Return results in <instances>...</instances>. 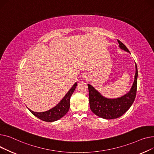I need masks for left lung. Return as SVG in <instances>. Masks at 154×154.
I'll use <instances>...</instances> for the list:
<instances>
[{
    "label": "left lung",
    "mask_w": 154,
    "mask_h": 154,
    "mask_svg": "<svg viewBox=\"0 0 154 154\" xmlns=\"http://www.w3.org/2000/svg\"><path fill=\"white\" fill-rule=\"evenodd\" d=\"M119 48L131 53L129 50L119 40ZM138 71L135 63V74L134 81L130 91L124 96L110 99L103 96L91 85L88 84L89 90V106L92 112L96 116L105 119H116L122 116L133 104L137 92Z\"/></svg>",
    "instance_id": "obj_1"
}]
</instances>
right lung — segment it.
I'll return each mask as SVG.
<instances>
[{
    "label": "right lung",
    "mask_w": 154,
    "mask_h": 154,
    "mask_svg": "<svg viewBox=\"0 0 154 154\" xmlns=\"http://www.w3.org/2000/svg\"><path fill=\"white\" fill-rule=\"evenodd\" d=\"M77 86V83H75L73 86L68 91L66 95L63 97V99L60 101V102L55 107L51 108V109L43 112H37L30 110L29 108L27 107L29 110L38 119L48 122H51L59 120L61 117L64 116L69 111L70 103L69 100L70 97L73 93Z\"/></svg>",
    "instance_id": "add662e5"
}]
</instances>
